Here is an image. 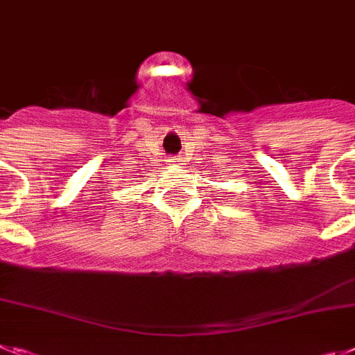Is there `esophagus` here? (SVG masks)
<instances>
[{"instance_id":"esophagus-1","label":"esophagus","mask_w":355,"mask_h":355,"mask_svg":"<svg viewBox=\"0 0 355 355\" xmlns=\"http://www.w3.org/2000/svg\"><path fill=\"white\" fill-rule=\"evenodd\" d=\"M169 162H171V164L173 166H177V168H180L182 166V160H180V157H169Z\"/></svg>"}]
</instances>
